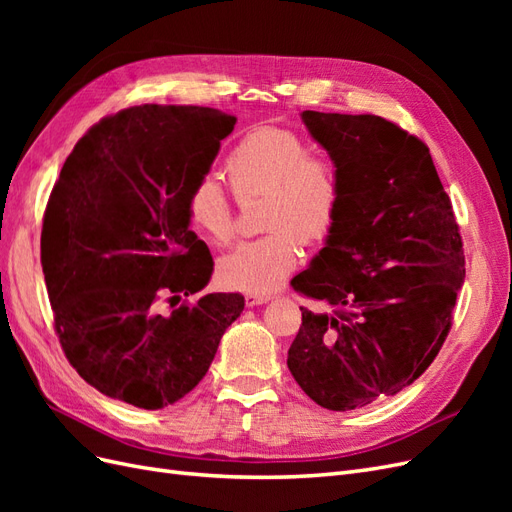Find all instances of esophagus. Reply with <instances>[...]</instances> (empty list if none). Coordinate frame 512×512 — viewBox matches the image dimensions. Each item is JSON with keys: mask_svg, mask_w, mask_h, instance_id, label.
<instances>
[{"mask_svg": "<svg viewBox=\"0 0 512 512\" xmlns=\"http://www.w3.org/2000/svg\"><path fill=\"white\" fill-rule=\"evenodd\" d=\"M271 301V294H265V292H250L245 294V305L247 307H256V305H262Z\"/></svg>", "mask_w": 512, "mask_h": 512, "instance_id": "esophagus-1", "label": "esophagus"}]
</instances>
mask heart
Instances as JSON below:
<instances>
[{"mask_svg": "<svg viewBox=\"0 0 512 512\" xmlns=\"http://www.w3.org/2000/svg\"><path fill=\"white\" fill-rule=\"evenodd\" d=\"M237 196L265 192V237L237 243L218 262L222 282L235 290L269 292L297 267L301 239L320 241L333 230L342 188L333 162L307 156L301 138L273 126L247 132L226 160ZM196 232L224 245L235 235V215L222 185L205 177L185 203Z\"/></svg>", "mask_w": 512, "mask_h": 512, "instance_id": "heart-1", "label": "heart"}]
</instances>
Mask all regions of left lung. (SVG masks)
I'll list each match as a JSON object with an SVG mask.
<instances>
[{"mask_svg": "<svg viewBox=\"0 0 512 512\" xmlns=\"http://www.w3.org/2000/svg\"><path fill=\"white\" fill-rule=\"evenodd\" d=\"M342 200L292 288L303 309L288 369L318 406L346 412L397 395L436 359L466 277L459 228L423 141L378 115L303 111Z\"/></svg>", "mask_w": 512, "mask_h": 512, "instance_id": "left-lung-1", "label": "left lung"}]
</instances>
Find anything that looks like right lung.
I'll list each match as a JSON object with an SVG mask.
<instances>
[{"instance_id":"right-lung-1","label":"right lung","mask_w":512,"mask_h":512,"mask_svg":"<svg viewBox=\"0 0 512 512\" xmlns=\"http://www.w3.org/2000/svg\"><path fill=\"white\" fill-rule=\"evenodd\" d=\"M237 117L207 106L145 104L106 117L68 156L46 205L42 273L70 365L108 397L160 410L205 378L237 292L213 273L185 203Z\"/></svg>"}]
</instances>
